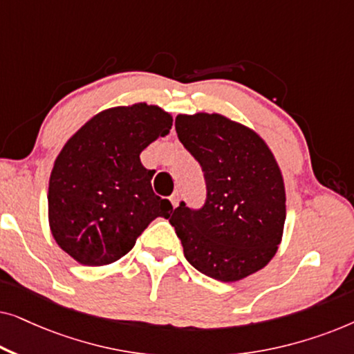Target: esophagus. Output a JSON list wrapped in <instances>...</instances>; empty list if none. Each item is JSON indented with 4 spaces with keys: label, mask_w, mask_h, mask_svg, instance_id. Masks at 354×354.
Instances as JSON below:
<instances>
[{
    "label": "esophagus",
    "mask_w": 354,
    "mask_h": 354,
    "mask_svg": "<svg viewBox=\"0 0 354 354\" xmlns=\"http://www.w3.org/2000/svg\"><path fill=\"white\" fill-rule=\"evenodd\" d=\"M169 200H171V203H172V206H174V207H177V205H178V200H180V196H178V193H174V195H171V198H169Z\"/></svg>",
    "instance_id": "34e87169"
}]
</instances>
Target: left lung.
Returning a JSON list of instances; mask_svg holds the SVG:
<instances>
[{
	"mask_svg": "<svg viewBox=\"0 0 354 354\" xmlns=\"http://www.w3.org/2000/svg\"><path fill=\"white\" fill-rule=\"evenodd\" d=\"M180 143L205 174L198 209L180 201L171 225L188 263L207 277L235 282L274 258L283 234L285 187L259 135L219 114L177 115Z\"/></svg>",
	"mask_w": 354,
	"mask_h": 354,
	"instance_id": "obj_1",
	"label": "left lung"
}]
</instances>
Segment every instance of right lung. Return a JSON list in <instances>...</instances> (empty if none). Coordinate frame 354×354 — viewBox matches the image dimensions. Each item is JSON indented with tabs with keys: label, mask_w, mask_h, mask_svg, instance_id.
I'll return each mask as SVG.
<instances>
[{
	"label": "right lung",
	"mask_w": 354,
	"mask_h": 354,
	"mask_svg": "<svg viewBox=\"0 0 354 354\" xmlns=\"http://www.w3.org/2000/svg\"><path fill=\"white\" fill-rule=\"evenodd\" d=\"M172 118L138 103L91 118L61 149L48 188V216L56 243L84 266H104L133 248L156 217L171 216L154 195L153 171L140 153L171 132Z\"/></svg>",
	"instance_id": "right-lung-1"
}]
</instances>
